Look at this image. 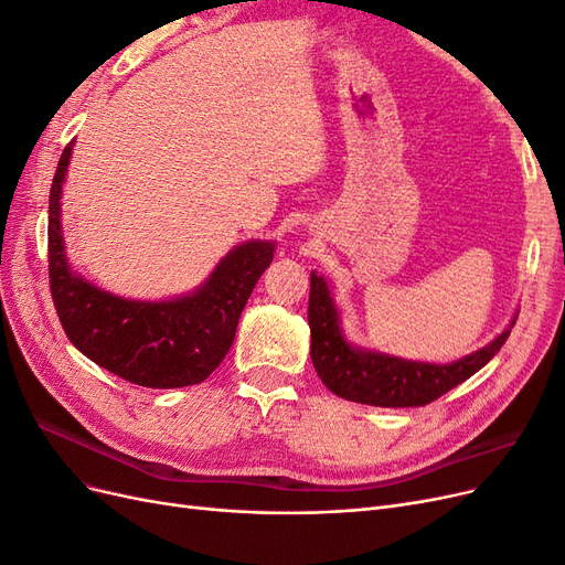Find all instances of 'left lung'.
<instances>
[{"mask_svg":"<svg viewBox=\"0 0 565 565\" xmlns=\"http://www.w3.org/2000/svg\"><path fill=\"white\" fill-rule=\"evenodd\" d=\"M519 313L490 344L452 363L407 361L401 355L355 347L341 330V313L330 292V282L313 270L309 297L311 361L322 384L339 398L374 407L426 405L457 384L467 382L498 353Z\"/></svg>","mask_w":565,"mask_h":565,"instance_id":"1","label":"left lung"}]
</instances>
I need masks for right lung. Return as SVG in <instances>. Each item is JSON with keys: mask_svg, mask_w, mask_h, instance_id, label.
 Here are the masks:
<instances>
[{"mask_svg": "<svg viewBox=\"0 0 565 565\" xmlns=\"http://www.w3.org/2000/svg\"><path fill=\"white\" fill-rule=\"evenodd\" d=\"M75 141L65 146L49 193V282L73 347L131 384L181 388L210 377L224 361L256 280L276 243L247 241L221 259L193 292L160 301L127 299L84 280L67 264L61 195Z\"/></svg>", "mask_w": 565, "mask_h": 565, "instance_id": "1", "label": "right lung"}]
</instances>
